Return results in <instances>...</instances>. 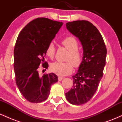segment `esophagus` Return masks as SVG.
I'll use <instances>...</instances> for the list:
<instances>
[{"mask_svg":"<svg viewBox=\"0 0 122 122\" xmlns=\"http://www.w3.org/2000/svg\"><path fill=\"white\" fill-rule=\"evenodd\" d=\"M63 79H64V78H63L62 77H60V76L58 77V80H59V81H61Z\"/></svg>","mask_w":122,"mask_h":122,"instance_id":"obj_1","label":"esophagus"}]
</instances>
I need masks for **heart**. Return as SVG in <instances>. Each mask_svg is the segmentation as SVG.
<instances>
[{
	"instance_id": "b5f03b06",
	"label": "heart",
	"mask_w": 122,
	"mask_h": 122,
	"mask_svg": "<svg viewBox=\"0 0 122 122\" xmlns=\"http://www.w3.org/2000/svg\"><path fill=\"white\" fill-rule=\"evenodd\" d=\"M61 45L69 50L66 57V62H54L50 65V69L53 73L58 76H66L72 72L73 66L78 68L82 61V54L79 49V42L73 37H67L61 41ZM46 54L50 58L54 57L56 47L53 42L47 45L45 51Z\"/></svg>"
}]
</instances>
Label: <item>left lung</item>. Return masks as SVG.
Here are the masks:
<instances>
[{"label":"left lung","mask_w":122,"mask_h":122,"mask_svg":"<svg viewBox=\"0 0 122 122\" xmlns=\"http://www.w3.org/2000/svg\"><path fill=\"white\" fill-rule=\"evenodd\" d=\"M66 26L80 41L83 57L77 73L72 76L73 88L65 96L71 104L81 105L89 101L97 89L103 76L107 49L100 32L89 21H73Z\"/></svg>","instance_id":"8db88e82"}]
</instances>
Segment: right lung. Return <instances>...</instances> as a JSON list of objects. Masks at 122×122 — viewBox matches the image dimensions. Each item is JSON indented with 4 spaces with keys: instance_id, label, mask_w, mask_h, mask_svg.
Masks as SVG:
<instances>
[{
    "instance_id": "add662e5",
    "label": "right lung",
    "mask_w": 122,
    "mask_h": 122,
    "mask_svg": "<svg viewBox=\"0 0 122 122\" xmlns=\"http://www.w3.org/2000/svg\"><path fill=\"white\" fill-rule=\"evenodd\" d=\"M62 24L38 18L29 22L18 35L14 51L15 81L19 91L31 103L45 101L51 85L58 81L57 76L53 73L40 77L38 69L41 64L43 68H48L44 58L46 49Z\"/></svg>"
}]
</instances>
